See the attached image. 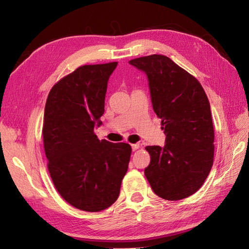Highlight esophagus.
<instances>
[{"mask_svg": "<svg viewBox=\"0 0 249 249\" xmlns=\"http://www.w3.org/2000/svg\"><path fill=\"white\" fill-rule=\"evenodd\" d=\"M139 147H140V145L138 144V143H135V144H132V149L134 150V152H135V150H137Z\"/></svg>", "mask_w": 249, "mask_h": 249, "instance_id": "34e87169", "label": "esophagus"}]
</instances>
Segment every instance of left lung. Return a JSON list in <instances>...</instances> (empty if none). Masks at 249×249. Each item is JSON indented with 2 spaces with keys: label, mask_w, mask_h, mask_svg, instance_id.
<instances>
[{
  "label": "left lung",
  "mask_w": 249,
  "mask_h": 249,
  "mask_svg": "<svg viewBox=\"0 0 249 249\" xmlns=\"http://www.w3.org/2000/svg\"><path fill=\"white\" fill-rule=\"evenodd\" d=\"M146 73L154 111L166 135L164 147L146 146L144 175L153 191L166 200L194 194L214 161V126L208 96L198 80L163 55L130 60Z\"/></svg>",
  "instance_id": "8db88e82"
}]
</instances>
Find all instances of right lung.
I'll use <instances>...</instances> for the list:
<instances>
[{
    "mask_svg": "<svg viewBox=\"0 0 249 249\" xmlns=\"http://www.w3.org/2000/svg\"><path fill=\"white\" fill-rule=\"evenodd\" d=\"M117 64L78 67L52 87L44 108L43 147L53 184L65 201L86 212L116 201L132 154L127 143L101 141L94 133Z\"/></svg>",
    "mask_w": 249,
    "mask_h": 249,
    "instance_id": "right-lung-1",
    "label": "right lung"
}]
</instances>
